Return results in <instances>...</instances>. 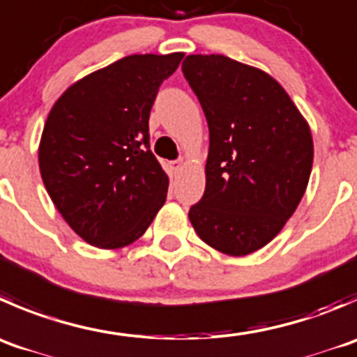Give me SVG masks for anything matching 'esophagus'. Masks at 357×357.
<instances>
[{"label": "esophagus", "instance_id": "obj_1", "mask_svg": "<svg viewBox=\"0 0 357 357\" xmlns=\"http://www.w3.org/2000/svg\"><path fill=\"white\" fill-rule=\"evenodd\" d=\"M186 164L185 158H179V160H174V162H169V169H171L172 172H179L181 171L183 165Z\"/></svg>", "mask_w": 357, "mask_h": 357}]
</instances>
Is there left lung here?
I'll return each mask as SVG.
<instances>
[{
	"label": "left lung",
	"instance_id": "1",
	"mask_svg": "<svg viewBox=\"0 0 357 357\" xmlns=\"http://www.w3.org/2000/svg\"><path fill=\"white\" fill-rule=\"evenodd\" d=\"M181 69L209 126L206 192L188 218L216 251L251 255L282 230L305 193L310 127L263 69L220 54L188 55Z\"/></svg>",
	"mask_w": 357,
	"mask_h": 357
}]
</instances>
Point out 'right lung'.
<instances>
[{"label":"right lung","mask_w":357,"mask_h":357,"mask_svg":"<svg viewBox=\"0 0 357 357\" xmlns=\"http://www.w3.org/2000/svg\"><path fill=\"white\" fill-rule=\"evenodd\" d=\"M183 57L120 59L68 86L48 113L38 146L41 179L91 245L132 244L164 206L169 176L150 150L148 120L158 86Z\"/></svg>","instance_id":"obj_1"}]
</instances>
